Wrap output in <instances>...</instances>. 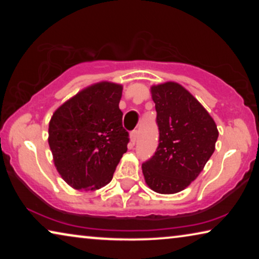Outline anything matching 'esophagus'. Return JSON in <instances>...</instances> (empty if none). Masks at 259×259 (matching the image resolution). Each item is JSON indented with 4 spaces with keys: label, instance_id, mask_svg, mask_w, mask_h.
<instances>
[{
    "label": "esophagus",
    "instance_id": "obj_1",
    "mask_svg": "<svg viewBox=\"0 0 259 259\" xmlns=\"http://www.w3.org/2000/svg\"><path fill=\"white\" fill-rule=\"evenodd\" d=\"M130 139H131V144H132V145H134V144L137 143V140H138V131H133V132L131 133Z\"/></svg>",
    "mask_w": 259,
    "mask_h": 259
}]
</instances>
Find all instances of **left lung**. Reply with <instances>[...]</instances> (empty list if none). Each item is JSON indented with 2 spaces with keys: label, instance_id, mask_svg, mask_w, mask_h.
Here are the masks:
<instances>
[{
  "label": "left lung",
  "instance_id": "left-lung-1",
  "mask_svg": "<svg viewBox=\"0 0 259 259\" xmlns=\"http://www.w3.org/2000/svg\"><path fill=\"white\" fill-rule=\"evenodd\" d=\"M159 126V146L141 166L154 192L185 190L203 171L215 150L218 128L204 106L175 81L151 86Z\"/></svg>",
  "mask_w": 259,
  "mask_h": 259
}]
</instances>
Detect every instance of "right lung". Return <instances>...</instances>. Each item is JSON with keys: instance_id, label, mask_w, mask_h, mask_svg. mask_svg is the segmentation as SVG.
Returning <instances> with one entry per match:
<instances>
[{"instance_id": "add662e5", "label": "right lung", "mask_w": 259, "mask_h": 259, "mask_svg": "<svg viewBox=\"0 0 259 259\" xmlns=\"http://www.w3.org/2000/svg\"><path fill=\"white\" fill-rule=\"evenodd\" d=\"M122 84L100 81L63 102L49 120L48 144L56 171L70 187L95 191L107 185L127 151L119 102Z\"/></svg>"}]
</instances>
